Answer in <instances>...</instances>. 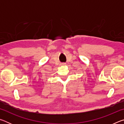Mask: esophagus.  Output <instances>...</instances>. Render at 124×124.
Listing matches in <instances>:
<instances>
[{
    "instance_id": "obj_1",
    "label": "esophagus",
    "mask_w": 124,
    "mask_h": 124,
    "mask_svg": "<svg viewBox=\"0 0 124 124\" xmlns=\"http://www.w3.org/2000/svg\"><path fill=\"white\" fill-rule=\"evenodd\" d=\"M62 65H65V64H66V63H63L62 64Z\"/></svg>"
}]
</instances>
